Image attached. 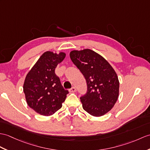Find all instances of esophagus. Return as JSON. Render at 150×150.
I'll use <instances>...</instances> for the list:
<instances>
[{"label": "esophagus", "mask_w": 150, "mask_h": 150, "mask_svg": "<svg viewBox=\"0 0 150 150\" xmlns=\"http://www.w3.org/2000/svg\"><path fill=\"white\" fill-rule=\"evenodd\" d=\"M76 91V89L75 87H72V88L69 89V92L71 93H75Z\"/></svg>", "instance_id": "34e87169"}]
</instances>
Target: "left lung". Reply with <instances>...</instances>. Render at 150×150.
Masks as SVG:
<instances>
[{"instance_id":"obj_1","label":"left lung","mask_w":150,"mask_h":150,"mask_svg":"<svg viewBox=\"0 0 150 150\" xmlns=\"http://www.w3.org/2000/svg\"><path fill=\"white\" fill-rule=\"evenodd\" d=\"M69 56L87 82L88 91L81 97L83 110L93 116H103L112 109L119 96L117 74L105 58L88 48L72 50Z\"/></svg>"}]
</instances>
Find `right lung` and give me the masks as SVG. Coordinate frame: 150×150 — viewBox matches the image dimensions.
Returning <instances> with one entry per match:
<instances>
[{"mask_svg":"<svg viewBox=\"0 0 150 150\" xmlns=\"http://www.w3.org/2000/svg\"><path fill=\"white\" fill-rule=\"evenodd\" d=\"M65 57L62 52H45L25 76L23 89L27 105L43 116L53 115L67 98L68 91L63 88L55 74V68Z\"/></svg>","mask_w":150,"mask_h":150,"instance_id":"obj_1","label":"right lung"}]
</instances>
